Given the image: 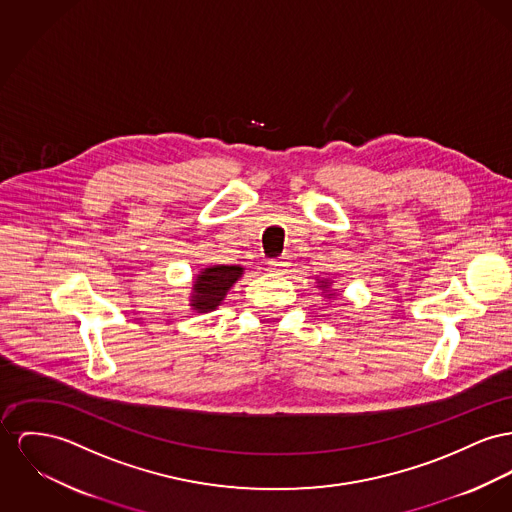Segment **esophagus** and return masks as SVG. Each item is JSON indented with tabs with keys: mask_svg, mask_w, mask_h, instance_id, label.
Wrapping results in <instances>:
<instances>
[{
	"mask_svg": "<svg viewBox=\"0 0 512 512\" xmlns=\"http://www.w3.org/2000/svg\"><path fill=\"white\" fill-rule=\"evenodd\" d=\"M287 260H289L287 256H279V258H273V260H270V262H268V266H270V270H272V272H281V270L289 264Z\"/></svg>",
	"mask_w": 512,
	"mask_h": 512,
	"instance_id": "obj_1",
	"label": "esophagus"
}]
</instances>
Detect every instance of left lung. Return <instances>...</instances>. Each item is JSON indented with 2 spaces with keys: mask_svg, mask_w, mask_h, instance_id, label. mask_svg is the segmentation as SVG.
I'll return each instance as SVG.
<instances>
[{
  "mask_svg": "<svg viewBox=\"0 0 512 512\" xmlns=\"http://www.w3.org/2000/svg\"><path fill=\"white\" fill-rule=\"evenodd\" d=\"M322 283H324V281H322ZM322 287H326V285H322Z\"/></svg>",
  "mask_w": 512,
  "mask_h": 512,
  "instance_id": "1",
  "label": "left lung"
}]
</instances>
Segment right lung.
<instances>
[{
  "instance_id": "1",
  "label": "right lung",
  "mask_w": 512,
  "mask_h": 512,
  "mask_svg": "<svg viewBox=\"0 0 512 512\" xmlns=\"http://www.w3.org/2000/svg\"><path fill=\"white\" fill-rule=\"evenodd\" d=\"M242 273L239 266H215L205 268V272L194 283V305L192 307L200 312H207L217 307L227 291L233 287Z\"/></svg>"
}]
</instances>
